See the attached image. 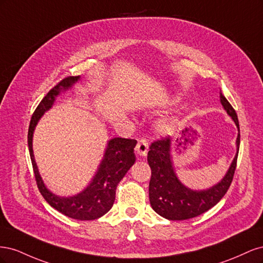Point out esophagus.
Wrapping results in <instances>:
<instances>
[{
  "instance_id": "obj_1",
  "label": "esophagus",
  "mask_w": 263,
  "mask_h": 263,
  "mask_svg": "<svg viewBox=\"0 0 263 263\" xmlns=\"http://www.w3.org/2000/svg\"><path fill=\"white\" fill-rule=\"evenodd\" d=\"M148 141L146 139H140L138 140V144L136 147V153L138 156L140 157H146L147 153H148Z\"/></svg>"
}]
</instances>
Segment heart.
I'll list each match as a JSON object with an SVG mask.
<instances>
[{
    "label": "heart",
    "instance_id": "b5f03b06",
    "mask_svg": "<svg viewBox=\"0 0 263 263\" xmlns=\"http://www.w3.org/2000/svg\"><path fill=\"white\" fill-rule=\"evenodd\" d=\"M158 128L163 134H172L177 128V122L174 119H164L159 123Z\"/></svg>",
    "mask_w": 263,
    "mask_h": 263
}]
</instances>
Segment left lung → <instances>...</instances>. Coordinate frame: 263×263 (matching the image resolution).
Listing matches in <instances>:
<instances>
[{
	"instance_id": "8db88e82",
	"label": "left lung",
	"mask_w": 263,
	"mask_h": 263,
	"mask_svg": "<svg viewBox=\"0 0 263 263\" xmlns=\"http://www.w3.org/2000/svg\"><path fill=\"white\" fill-rule=\"evenodd\" d=\"M220 104L228 116L235 122L238 136L237 153L224 177L208 189L193 190L186 186L177 176L172 162L170 138L158 140L150 146L148 163L151 168L149 183V201L153 210L169 220H185L198 216L216 205L227 192L233 181L236 169L238 151L240 145V130L238 117L227 99L219 92Z\"/></svg>"
}]
</instances>
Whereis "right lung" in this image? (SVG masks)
Returning <instances> with one entry per match:
<instances>
[{
    "mask_svg": "<svg viewBox=\"0 0 263 263\" xmlns=\"http://www.w3.org/2000/svg\"><path fill=\"white\" fill-rule=\"evenodd\" d=\"M80 80V76L66 78L65 80H62L50 90L39 103L30 119L28 149L38 189L51 208L70 218L78 220H93L102 217L112 209L115 201L117 184L136 161L134 148L137 145V140L119 137L109 139L104 151V156H103L98 170L89 184L81 192L71 196L57 195L47 187L41 173H39L33 150L34 132L41 118L53 106L55 99L61 93L72 89V86Z\"/></svg>",
    "mask_w": 263,
    "mask_h": 263,
    "instance_id": "1",
    "label": "right lung"
}]
</instances>
